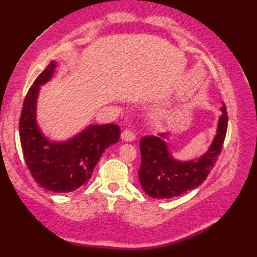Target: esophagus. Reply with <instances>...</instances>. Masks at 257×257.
I'll return each instance as SVG.
<instances>
[{
	"instance_id": "esophagus-1",
	"label": "esophagus",
	"mask_w": 257,
	"mask_h": 257,
	"mask_svg": "<svg viewBox=\"0 0 257 257\" xmlns=\"http://www.w3.org/2000/svg\"><path fill=\"white\" fill-rule=\"evenodd\" d=\"M120 138H121V140H124V142L131 143L136 140V135L133 133V131H131V130H125V131L121 133Z\"/></svg>"
}]
</instances>
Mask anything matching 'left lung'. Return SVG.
Segmentation results:
<instances>
[{
	"label": "left lung",
	"mask_w": 257,
	"mask_h": 257,
	"mask_svg": "<svg viewBox=\"0 0 257 257\" xmlns=\"http://www.w3.org/2000/svg\"><path fill=\"white\" fill-rule=\"evenodd\" d=\"M227 125V110L222 104L216 135L208 151L200 158L187 161L178 160L172 156L165 142L171 133L142 138L139 143L142 166L138 175L140 185L146 194L154 199H171L199 187L208 177L222 150Z\"/></svg>",
	"instance_id": "8db88e82"
}]
</instances>
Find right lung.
Instances as JSON below:
<instances>
[{
  "instance_id": "1",
  "label": "right lung",
  "mask_w": 257,
  "mask_h": 257,
  "mask_svg": "<svg viewBox=\"0 0 257 257\" xmlns=\"http://www.w3.org/2000/svg\"><path fill=\"white\" fill-rule=\"evenodd\" d=\"M57 68L52 61L37 77L23 103L20 139L24 160L41 187L56 193L76 191L90 180L104 151L118 143L120 128L115 124L89 125L63 142L49 139L37 122V98Z\"/></svg>"
}]
</instances>
